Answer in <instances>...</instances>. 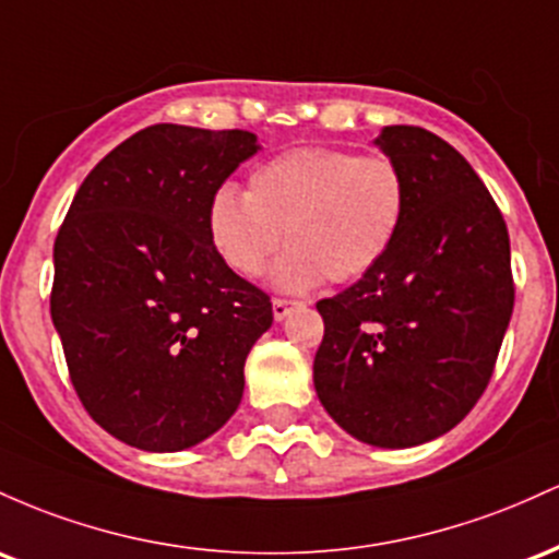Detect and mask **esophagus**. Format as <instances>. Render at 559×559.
Returning <instances> with one entry per match:
<instances>
[{"mask_svg":"<svg viewBox=\"0 0 559 559\" xmlns=\"http://www.w3.org/2000/svg\"><path fill=\"white\" fill-rule=\"evenodd\" d=\"M300 300H290V298H274L272 300V311H274V319H285L287 313H290L293 309H298Z\"/></svg>","mask_w":559,"mask_h":559,"instance_id":"1","label":"esophagus"}]
</instances>
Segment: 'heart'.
Wrapping results in <instances>:
<instances>
[{"mask_svg":"<svg viewBox=\"0 0 559 559\" xmlns=\"http://www.w3.org/2000/svg\"><path fill=\"white\" fill-rule=\"evenodd\" d=\"M406 205V174L391 155L311 144L261 163L248 192L222 187L211 198L209 231L231 272L259 277L285 229L290 248L274 280L309 290L324 277L350 282L372 272L396 242Z\"/></svg>","mask_w":559,"mask_h":559,"instance_id":"1","label":"heart"}]
</instances>
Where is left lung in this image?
Returning <instances> with one entry per match:
<instances>
[{
  "mask_svg": "<svg viewBox=\"0 0 559 559\" xmlns=\"http://www.w3.org/2000/svg\"><path fill=\"white\" fill-rule=\"evenodd\" d=\"M406 218L372 272L317 304L313 388L364 443L406 449L454 428L491 380L515 306L510 231L473 166L428 129L385 127Z\"/></svg>",
  "mask_w": 559,
  "mask_h": 559,
  "instance_id": "obj_1",
  "label": "left lung"
}]
</instances>
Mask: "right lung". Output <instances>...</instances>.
I'll return each instance as SVG.
<instances>
[{"label":"right lung","instance_id":"1","mask_svg":"<svg viewBox=\"0 0 559 559\" xmlns=\"http://www.w3.org/2000/svg\"><path fill=\"white\" fill-rule=\"evenodd\" d=\"M255 153L250 131L155 123L92 168L62 218L49 311L81 404L129 447L190 449L240 406L274 313L213 248L209 205Z\"/></svg>","mask_w":559,"mask_h":559}]
</instances>
